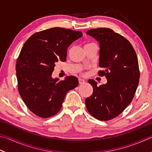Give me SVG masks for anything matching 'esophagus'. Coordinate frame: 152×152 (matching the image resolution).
<instances>
[{
    "label": "esophagus",
    "mask_w": 152,
    "mask_h": 152,
    "mask_svg": "<svg viewBox=\"0 0 152 152\" xmlns=\"http://www.w3.org/2000/svg\"><path fill=\"white\" fill-rule=\"evenodd\" d=\"M85 80L84 79H79V85H82L85 83Z\"/></svg>",
    "instance_id": "obj_1"
}]
</instances>
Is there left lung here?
Masks as SVG:
<instances>
[{"mask_svg":"<svg viewBox=\"0 0 152 152\" xmlns=\"http://www.w3.org/2000/svg\"><path fill=\"white\" fill-rule=\"evenodd\" d=\"M100 44L98 75L105 76L107 83L93 88L92 95L85 99L87 110L94 118L107 121L116 118L126 108L135 94L140 79L138 60L130 42L118 33L107 28L87 31Z\"/></svg>","mask_w":152,"mask_h":152,"instance_id":"1","label":"left lung"}]
</instances>
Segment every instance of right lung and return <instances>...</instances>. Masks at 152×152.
I'll use <instances>...</instances> for the list:
<instances>
[{
    "label": "right lung",
    "mask_w": 152,
    "mask_h": 152,
    "mask_svg": "<svg viewBox=\"0 0 152 152\" xmlns=\"http://www.w3.org/2000/svg\"><path fill=\"white\" fill-rule=\"evenodd\" d=\"M82 35L79 31L55 27L34 34L24 44L16 64L18 89L36 116L46 118L55 115L68 91L78 86L75 77L58 81L51 75L56 62L66 61L67 48Z\"/></svg>",
    "instance_id": "add662e5"
}]
</instances>
